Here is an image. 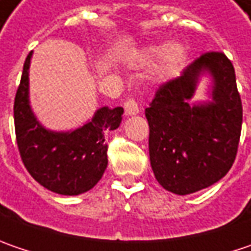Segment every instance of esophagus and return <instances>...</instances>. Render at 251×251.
Segmentation results:
<instances>
[{"label": "esophagus", "mask_w": 251, "mask_h": 251, "mask_svg": "<svg viewBox=\"0 0 251 251\" xmlns=\"http://www.w3.org/2000/svg\"><path fill=\"white\" fill-rule=\"evenodd\" d=\"M124 110H126V114H127V116H135V114L140 113V109H138L137 101H134L132 99H128V100L124 103Z\"/></svg>", "instance_id": "34e87169"}]
</instances>
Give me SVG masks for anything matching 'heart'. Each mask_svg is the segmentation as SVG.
<instances>
[{"label":"heart","mask_w":251,"mask_h":251,"mask_svg":"<svg viewBox=\"0 0 251 251\" xmlns=\"http://www.w3.org/2000/svg\"><path fill=\"white\" fill-rule=\"evenodd\" d=\"M142 63L158 67V75L162 79H172L181 73L183 65L187 60V51L181 44L162 43L150 46L141 55Z\"/></svg>","instance_id":"obj_1"}]
</instances>
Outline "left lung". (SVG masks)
<instances>
[{"instance_id": "1", "label": "left lung", "mask_w": 251, "mask_h": 251, "mask_svg": "<svg viewBox=\"0 0 251 251\" xmlns=\"http://www.w3.org/2000/svg\"><path fill=\"white\" fill-rule=\"evenodd\" d=\"M205 75L211 78V100L190 103ZM145 117L151 166L160 186L178 196L212 186L232 168L242 130L232 63L224 53L202 54L181 76L160 86Z\"/></svg>"}]
</instances>
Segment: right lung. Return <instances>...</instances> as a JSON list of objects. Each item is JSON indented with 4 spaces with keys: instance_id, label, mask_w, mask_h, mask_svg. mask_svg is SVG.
I'll list each match as a JSON object with an SVG mask.
<instances>
[{
    "instance_id": "right-lung-1",
    "label": "right lung",
    "mask_w": 251,
    "mask_h": 251,
    "mask_svg": "<svg viewBox=\"0 0 251 251\" xmlns=\"http://www.w3.org/2000/svg\"><path fill=\"white\" fill-rule=\"evenodd\" d=\"M30 58L32 51L24 64L14 103L15 132L22 162L32 177L53 193L61 196L86 193L95 187L107 168L104 137L119 128L124 110L104 106L75 130L46 128L30 107Z\"/></svg>"
}]
</instances>
